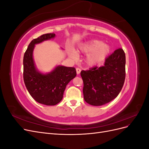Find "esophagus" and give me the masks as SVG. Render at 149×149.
I'll return each instance as SVG.
<instances>
[{"label": "esophagus", "instance_id": "34e87169", "mask_svg": "<svg viewBox=\"0 0 149 149\" xmlns=\"http://www.w3.org/2000/svg\"><path fill=\"white\" fill-rule=\"evenodd\" d=\"M76 73H77V74H79L81 72V69L79 68H76Z\"/></svg>", "mask_w": 149, "mask_h": 149}]
</instances>
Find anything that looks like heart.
<instances>
[{
  "label": "heart",
  "instance_id": "b5f03b06",
  "mask_svg": "<svg viewBox=\"0 0 149 149\" xmlns=\"http://www.w3.org/2000/svg\"><path fill=\"white\" fill-rule=\"evenodd\" d=\"M111 51L110 45L103 43L101 40H92L81 43L78 47V52L83 53H89L86 58V63L89 66L93 67L100 65L105 60ZM69 56L76 59L78 53L74 49H68Z\"/></svg>",
  "mask_w": 149,
  "mask_h": 149
}]
</instances>
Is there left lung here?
Masks as SVG:
<instances>
[{
  "label": "left lung",
  "mask_w": 149,
  "mask_h": 149,
  "mask_svg": "<svg viewBox=\"0 0 149 149\" xmlns=\"http://www.w3.org/2000/svg\"><path fill=\"white\" fill-rule=\"evenodd\" d=\"M125 66V53L119 48L106 58L104 66L81 71L84 101L90 105L100 106L115 99L124 83Z\"/></svg>",
  "instance_id": "obj_1"
}]
</instances>
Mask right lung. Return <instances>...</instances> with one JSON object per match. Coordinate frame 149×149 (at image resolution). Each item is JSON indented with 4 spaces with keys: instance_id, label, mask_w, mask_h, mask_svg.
I'll use <instances>...</instances> for the list:
<instances>
[{
    "instance_id": "add662e5",
    "label": "right lung",
    "mask_w": 149,
    "mask_h": 149,
    "mask_svg": "<svg viewBox=\"0 0 149 149\" xmlns=\"http://www.w3.org/2000/svg\"><path fill=\"white\" fill-rule=\"evenodd\" d=\"M55 36L54 33H47L33 39L26 49L23 61L26 89L36 101L47 106H55L62 100L66 85L76 76L73 67L58 65L47 73L36 67L33 56L35 45L54 38Z\"/></svg>"
}]
</instances>
